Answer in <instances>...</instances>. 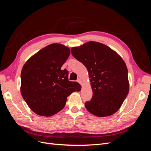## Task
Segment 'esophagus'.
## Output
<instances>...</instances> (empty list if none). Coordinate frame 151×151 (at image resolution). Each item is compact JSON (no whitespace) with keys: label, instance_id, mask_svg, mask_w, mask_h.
<instances>
[{"label":"esophagus","instance_id":"esophagus-1","mask_svg":"<svg viewBox=\"0 0 151 151\" xmlns=\"http://www.w3.org/2000/svg\"><path fill=\"white\" fill-rule=\"evenodd\" d=\"M77 82H78V83H79V84H81L82 80H81L80 78H78V79H77Z\"/></svg>","mask_w":151,"mask_h":151}]
</instances>
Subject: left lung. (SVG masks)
<instances>
[{
    "label": "left lung",
    "instance_id": "left-lung-1",
    "mask_svg": "<svg viewBox=\"0 0 151 151\" xmlns=\"http://www.w3.org/2000/svg\"><path fill=\"white\" fill-rule=\"evenodd\" d=\"M71 53L88 70L93 94L85 103L86 109L99 117L116 112L129 91L128 70L123 59L106 45L94 42L72 48Z\"/></svg>",
    "mask_w": 151,
    "mask_h": 151
}]
</instances>
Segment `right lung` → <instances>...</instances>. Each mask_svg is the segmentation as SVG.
Listing matches in <instances>:
<instances>
[{
	"instance_id": "right-lung-1",
	"label": "right lung",
	"mask_w": 151,
	"mask_h": 151,
	"mask_svg": "<svg viewBox=\"0 0 151 151\" xmlns=\"http://www.w3.org/2000/svg\"><path fill=\"white\" fill-rule=\"evenodd\" d=\"M70 53L64 45L53 43L32 56L22 67V96L37 115H53L64 107L68 96L81 90L78 83L68 81V71L61 68Z\"/></svg>"
}]
</instances>
